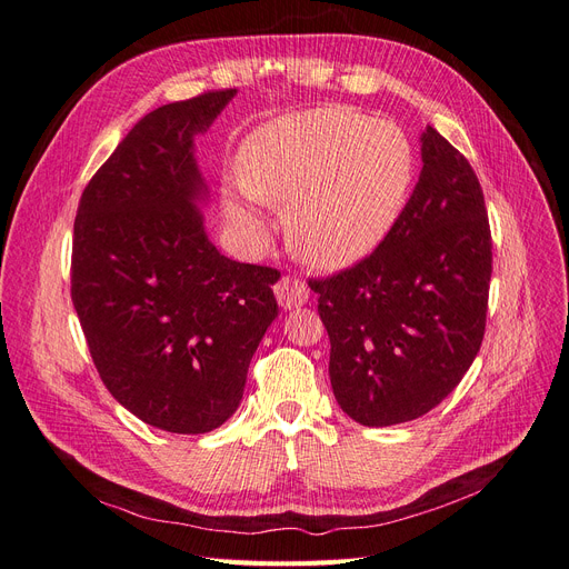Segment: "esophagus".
<instances>
[{"instance_id":"34e87169","label":"esophagus","mask_w":569,"mask_h":569,"mask_svg":"<svg viewBox=\"0 0 569 569\" xmlns=\"http://www.w3.org/2000/svg\"><path fill=\"white\" fill-rule=\"evenodd\" d=\"M273 292H277V300L283 309H298L307 302L309 298V288L305 281L300 279H292V277H283L277 288H273Z\"/></svg>"}]
</instances>
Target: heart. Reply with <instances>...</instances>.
<instances>
[{
	"label": "heart",
	"mask_w": 569,
	"mask_h": 569,
	"mask_svg": "<svg viewBox=\"0 0 569 569\" xmlns=\"http://www.w3.org/2000/svg\"><path fill=\"white\" fill-rule=\"evenodd\" d=\"M413 172V146L397 122L345 106L273 118L238 151L243 193L286 206L290 250L319 269L369 258L405 210ZM224 210L238 227L262 233V217L233 187L224 189Z\"/></svg>",
	"instance_id": "b5f03b06"
}]
</instances>
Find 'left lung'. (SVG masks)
<instances>
[{"mask_svg":"<svg viewBox=\"0 0 569 569\" xmlns=\"http://www.w3.org/2000/svg\"><path fill=\"white\" fill-rule=\"evenodd\" d=\"M418 184L385 241L331 279L309 281L331 340L333 395L369 428L442 401L485 338L491 233L470 162L426 127Z\"/></svg>","mask_w":569,"mask_h":569,"instance_id":"1","label":"left lung"}]
</instances>
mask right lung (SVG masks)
Here are the masks:
<instances>
[{
	"instance_id": "add662e5",
	"label": "right lung",
	"mask_w": 569,
	"mask_h": 569,
	"mask_svg": "<svg viewBox=\"0 0 569 569\" xmlns=\"http://www.w3.org/2000/svg\"><path fill=\"white\" fill-rule=\"evenodd\" d=\"M233 97L208 91L143 116L91 177L72 231L70 296L103 385L177 435L233 416L279 315L281 273L224 258L203 227L193 139Z\"/></svg>"
}]
</instances>
